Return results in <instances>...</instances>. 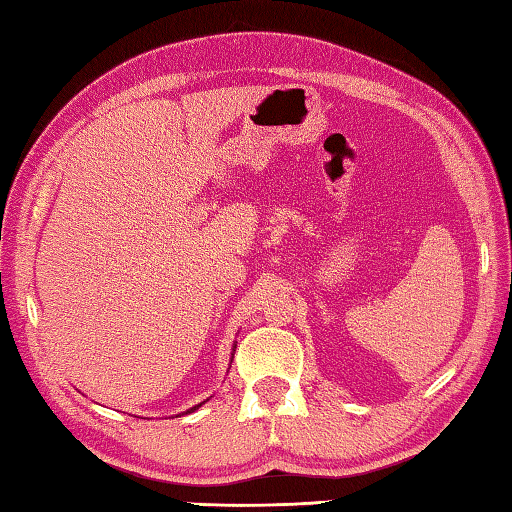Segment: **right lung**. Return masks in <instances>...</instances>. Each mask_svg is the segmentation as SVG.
Segmentation results:
<instances>
[{"instance_id": "right-lung-1", "label": "right lung", "mask_w": 512, "mask_h": 512, "mask_svg": "<svg viewBox=\"0 0 512 512\" xmlns=\"http://www.w3.org/2000/svg\"><path fill=\"white\" fill-rule=\"evenodd\" d=\"M233 352H235V343H233ZM231 363H233V356H231ZM206 400H209V398H206ZM206 400H202V402H198V405H195V407H191V409H187V411H182V413H193L195 409H200L202 405H204V402ZM178 416H180V413H178Z\"/></svg>"}]
</instances>
